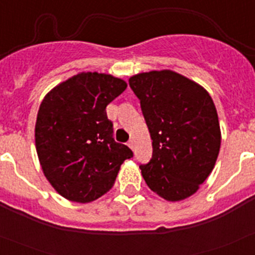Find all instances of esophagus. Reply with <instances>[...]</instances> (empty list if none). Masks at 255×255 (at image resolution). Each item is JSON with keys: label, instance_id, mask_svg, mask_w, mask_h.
Listing matches in <instances>:
<instances>
[{"label": "esophagus", "instance_id": "obj_1", "mask_svg": "<svg viewBox=\"0 0 255 255\" xmlns=\"http://www.w3.org/2000/svg\"><path fill=\"white\" fill-rule=\"evenodd\" d=\"M128 145H129V147L131 148L132 150H134V141H132V140H130V141H129V144H128Z\"/></svg>", "mask_w": 255, "mask_h": 255}]
</instances>
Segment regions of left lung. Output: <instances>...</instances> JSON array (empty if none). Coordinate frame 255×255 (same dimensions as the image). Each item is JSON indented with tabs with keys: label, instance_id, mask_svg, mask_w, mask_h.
<instances>
[{
	"label": "left lung",
	"instance_id": "8db88e82",
	"mask_svg": "<svg viewBox=\"0 0 255 255\" xmlns=\"http://www.w3.org/2000/svg\"><path fill=\"white\" fill-rule=\"evenodd\" d=\"M129 85L153 140L152 158L139 166L147 185L170 202L190 197L209 176L220 152V123L211 96L170 70L134 75Z\"/></svg>",
	"mask_w": 255,
	"mask_h": 255
}]
</instances>
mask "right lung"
<instances>
[{"instance_id": "1", "label": "right lung", "mask_w": 255, "mask_h": 255, "mask_svg": "<svg viewBox=\"0 0 255 255\" xmlns=\"http://www.w3.org/2000/svg\"><path fill=\"white\" fill-rule=\"evenodd\" d=\"M119 78L82 73L53 88L35 123L38 158L58 194L78 203L98 199L114 186L120 166L132 157L114 139L106 107L126 89Z\"/></svg>"}]
</instances>
